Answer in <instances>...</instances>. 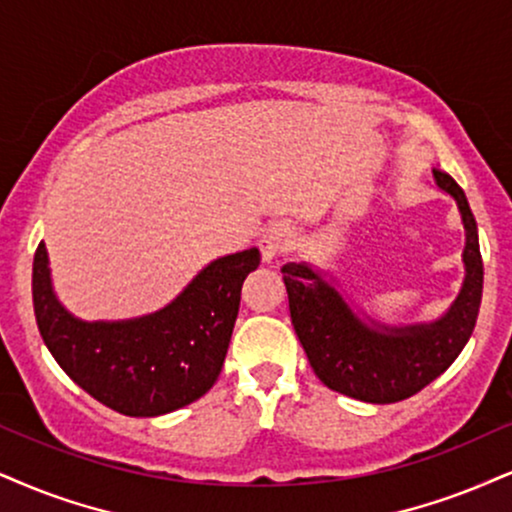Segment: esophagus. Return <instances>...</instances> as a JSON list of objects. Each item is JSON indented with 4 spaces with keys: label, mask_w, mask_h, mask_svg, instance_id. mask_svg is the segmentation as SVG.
Returning <instances> with one entry per match:
<instances>
[{
    "label": "esophagus",
    "mask_w": 512,
    "mask_h": 512,
    "mask_svg": "<svg viewBox=\"0 0 512 512\" xmlns=\"http://www.w3.org/2000/svg\"><path fill=\"white\" fill-rule=\"evenodd\" d=\"M294 244V232L287 225H273L263 232L258 239V249H261L263 263H273L277 256H282L289 251V246Z\"/></svg>",
    "instance_id": "obj_1"
}]
</instances>
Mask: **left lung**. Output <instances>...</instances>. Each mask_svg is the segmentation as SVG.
Returning <instances> with one entry per match:
<instances>
[{
	"label": "left lung",
	"mask_w": 512,
	"mask_h": 512,
	"mask_svg": "<svg viewBox=\"0 0 512 512\" xmlns=\"http://www.w3.org/2000/svg\"><path fill=\"white\" fill-rule=\"evenodd\" d=\"M437 189L456 201L465 230L463 285L453 304L432 323L387 325L358 311L332 277L313 263H285L282 280L292 325L318 380L365 403H396L437 380L475 330L482 304L484 266L477 223L465 192L434 168Z\"/></svg>",
	"instance_id": "8db88e82"
}]
</instances>
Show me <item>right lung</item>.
<instances>
[{
	"label": "right lung",
	"instance_id": "right-lung-1",
	"mask_svg": "<svg viewBox=\"0 0 512 512\" xmlns=\"http://www.w3.org/2000/svg\"><path fill=\"white\" fill-rule=\"evenodd\" d=\"M258 249L220 256L159 311L128 320H80L52 285L44 242L33 261V306L54 361L92 399L130 418H156L201 399L225 363L246 275Z\"/></svg>",
	"mask_w": 512,
	"mask_h": 512
}]
</instances>
